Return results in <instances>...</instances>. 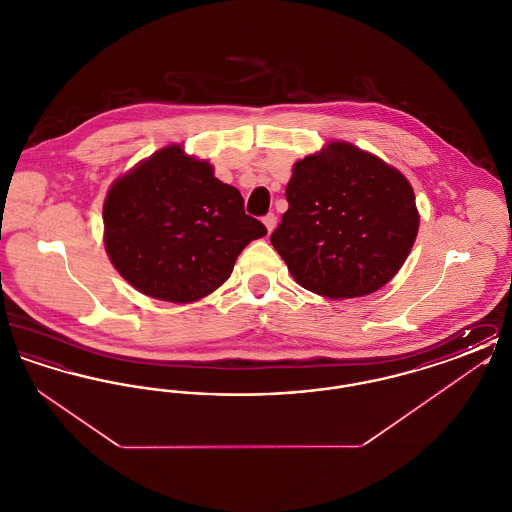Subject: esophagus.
Returning <instances> with one entry per match:
<instances>
[{
    "instance_id": "esophagus-1",
    "label": "esophagus",
    "mask_w": 512,
    "mask_h": 512,
    "mask_svg": "<svg viewBox=\"0 0 512 512\" xmlns=\"http://www.w3.org/2000/svg\"><path fill=\"white\" fill-rule=\"evenodd\" d=\"M265 222V226H267L268 234L274 230V226H276V215L274 213H268L267 217L263 219Z\"/></svg>"
}]
</instances>
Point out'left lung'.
<instances>
[{
  "label": "left lung",
  "mask_w": 512,
  "mask_h": 512,
  "mask_svg": "<svg viewBox=\"0 0 512 512\" xmlns=\"http://www.w3.org/2000/svg\"><path fill=\"white\" fill-rule=\"evenodd\" d=\"M286 199L270 244L301 288L328 299L386 286L416 240L420 217L409 180L347 142L297 161Z\"/></svg>",
  "instance_id": "obj_1"
}]
</instances>
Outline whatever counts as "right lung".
Here are the masks:
<instances>
[{"label":"right lung","mask_w":512,"mask_h":512,"mask_svg":"<svg viewBox=\"0 0 512 512\" xmlns=\"http://www.w3.org/2000/svg\"><path fill=\"white\" fill-rule=\"evenodd\" d=\"M113 267L138 292L190 303L228 280L245 245L267 234L244 197L180 146L159 149L126 172L103 203Z\"/></svg>","instance_id":"1"}]
</instances>
